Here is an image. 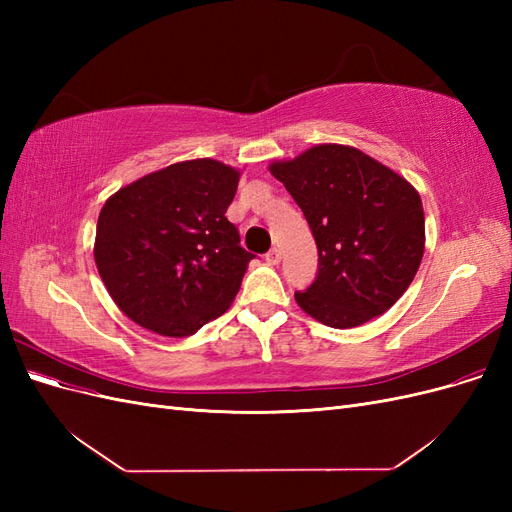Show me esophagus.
I'll use <instances>...</instances> for the list:
<instances>
[{"instance_id":"obj_1","label":"esophagus","mask_w":512,"mask_h":512,"mask_svg":"<svg viewBox=\"0 0 512 512\" xmlns=\"http://www.w3.org/2000/svg\"><path fill=\"white\" fill-rule=\"evenodd\" d=\"M267 262H269V265H280V260H282V252L280 250H277V247H273V250H269L267 252Z\"/></svg>"}]
</instances>
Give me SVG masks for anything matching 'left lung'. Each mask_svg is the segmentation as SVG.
<instances>
[{
    "label": "left lung",
    "mask_w": 512,
    "mask_h": 512,
    "mask_svg": "<svg viewBox=\"0 0 512 512\" xmlns=\"http://www.w3.org/2000/svg\"><path fill=\"white\" fill-rule=\"evenodd\" d=\"M269 170L301 207L318 247L316 280L294 292L303 312L333 329L384 314L421 267L425 213L418 192L346 145H316Z\"/></svg>",
    "instance_id": "left-lung-1"
}]
</instances>
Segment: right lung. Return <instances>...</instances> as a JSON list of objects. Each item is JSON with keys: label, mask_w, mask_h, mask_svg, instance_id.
<instances>
[{"label": "right lung", "mask_w": 512, "mask_h": 512, "mask_svg": "<svg viewBox=\"0 0 512 512\" xmlns=\"http://www.w3.org/2000/svg\"><path fill=\"white\" fill-rule=\"evenodd\" d=\"M237 185L239 170L203 158L156 170L106 200L94 258L130 320L188 337L235 301L256 258L224 215Z\"/></svg>", "instance_id": "obj_1"}]
</instances>
